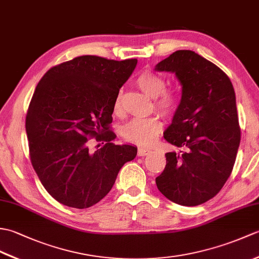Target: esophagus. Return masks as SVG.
<instances>
[{
  "instance_id": "esophagus-1",
  "label": "esophagus",
  "mask_w": 259,
  "mask_h": 259,
  "mask_svg": "<svg viewBox=\"0 0 259 259\" xmlns=\"http://www.w3.org/2000/svg\"><path fill=\"white\" fill-rule=\"evenodd\" d=\"M150 152H151V150L150 149H147V148H139V149H138V156L145 157L147 155H149Z\"/></svg>"
}]
</instances>
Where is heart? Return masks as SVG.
I'll list each match as a JSON object with an SVG mask.
<instances>
[{
	"label": "heart",
	"instance_id": "obj_1",
	"mask_svg": "<svg viewBox=\"0 0 259 259\" xmlns=\"http://www.w3.org/2000/svg\"><path fill=\"white\" fill-rule=\"evenodd\" d=\"M136 84L147 96L155 99V107L158 111L164 115H169L175 111L176 106H177V99L172 92L164 90L166 89V81L162 76L150 72V71H145L137 76ZM121 98H122L121 92H118L113 103V110L115 112L120 111L121 109ZM161 130V121L156 117L135 118L123 125L122 136L130 142L149 146L160 135Z\"/></svg>",
	"mask_w": 259,
	"mask_h": 259
}]
</instances>
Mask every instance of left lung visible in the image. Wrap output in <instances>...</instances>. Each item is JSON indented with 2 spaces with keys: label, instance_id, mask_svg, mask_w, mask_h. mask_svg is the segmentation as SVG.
I'll return each instance as SVG.
<instances>
[{
  "label": "left lung",
  "instance_id": "left-lung-1",
  "mask_svg": "<svg viewBox=\"0 0 259 259\" xmlns=\"http://www.w3.org/2000/svg\"><path fill=\"white\" fill-rule=\"evenodd\" d=\"M156 71L175 73L181 99L163 134L184 151L167 152L156 178L159 191L178 205L198 206L216 196L232 174L240 129L234 87L217 65L190 50H178Z\"/></svg>",
  "mask_w": 259,
  "mask_h": 259
}]
</instances>
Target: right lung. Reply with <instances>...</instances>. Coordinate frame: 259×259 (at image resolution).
<instances>
[{"label": "right lung", "instance_id": "add662e5", "mask_svg": "<svg viewBox=\"0 0 259 259\" xmlns=\"http://www.w3.org/2000/svg\"><path fill=\"white\" fill-rule=\"evenodd\" d=\"M137 62L82 56L51 68L37 83L25 120L31 162L46 190L62 205H96L123 164L136 158L137 147L112 144L110 124L114 99ZM93 136L106 141L96 152L90 150Z\"/></svg>", "mask_w": 259, "mask_h": 259}]
</instances>
